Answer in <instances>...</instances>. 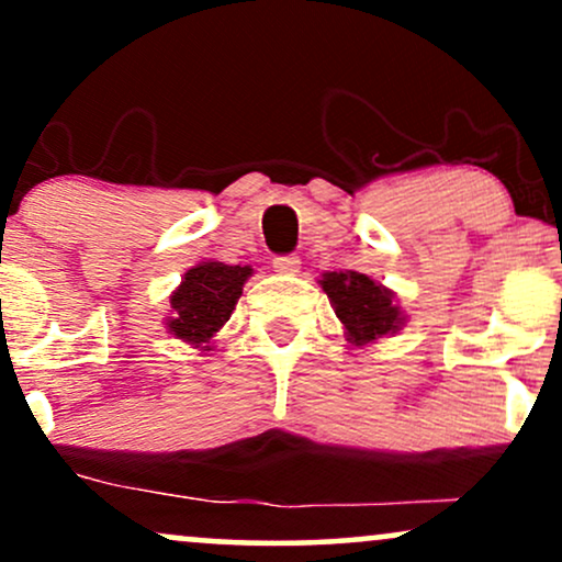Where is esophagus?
<instances>
[{
  "label": "esophagus",
  "mask_w": 562,
  "mask_h": 562,
  "mask_svg": "<svg viewBox=\"0 0 562 562\" xmlns=\"http://www.w3.org/2000/svg\"><path fill=\"white\" fill-rule=\"evenodd\" d=\"M277 274H295L301 269L299 256H274L272 261Z\"/></svg>",
  "instance_id": "esophagus-1"
}]
</instances>
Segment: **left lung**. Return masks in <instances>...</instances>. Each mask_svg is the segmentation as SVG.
I'll list each match as a JSON object with an SVG mask.
<instances>
[{"label":"left lung","instance_id":"left-lung-1","mask_svg":"<svg viewBox=\"0 0 562 562\" xmlns=\"http://www.w3.org/2000/svg\"><path fill=\"white\" fill-rule=\"evenodd\" d=\"M322 290L344 322L351 344H375L404 325L402 308L393 303V293L380 282L359 272H327L319 280Z\"/></svg>","mask_w":562,"mask_h":562}]
</instances>
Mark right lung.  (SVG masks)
Masks as SVG:
<instances>
[{
	"label": "right lung",
	"mask_w": 562,
	"mask_h": 562,
	"mask_svg": "<svg viewBox=\"0 0 562 562\" xmlns=\"http://www.w3.org/2000/svg\"><path fill=\"white\" fill-rule=\"evenodd\" d=\"M250 274V267H229L222 261H203L187 269L182 285L171 295V317L166 322L169 333L209 351L211 338L229 319Z\"/></svg>",
	"instance_id": "1"
}]
</instances>
